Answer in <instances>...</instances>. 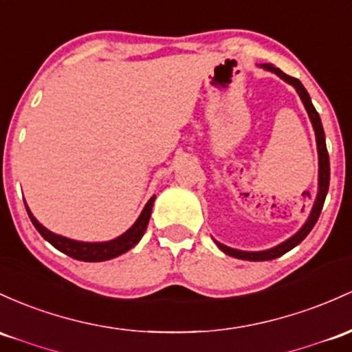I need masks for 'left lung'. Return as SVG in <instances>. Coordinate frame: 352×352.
<instances>
[{
	"label": "left lung",
	"mask_w": 352,
	"mask_h": 352,
	"mask_svg": "<svg viewBox=\"0 0 352 352\" xmlns=\"http://www.w3.org/2000/svg\"><path fill=\"white\" fill-rule=\"evenodd\" d=\"M258 67L264 68L265 72L276 73L280 80H284L285 83L292 85V87L296 88L297 95H299L300 102L304 103V108H306L309 120H311L312 129H314V133H316V144H318V158H319V173H318V195H316L314 206L311 208V214H309V217L306 222H304V226L300 227L292 237L285 239L284 242H280V244H277L276 247H270V249H265V250H256V252L232 249V247L220 244V242H217L214 239V242L217 244L219 249L222 250L223 254H227V256L242 258V261H254V262L272 261V258L284 256L285 252H289V250L294 249L296 245H299L300 242L307 237V234L311 232L312 227L316 226V222H318L320 210H322V206H324V200H326L327 190H329V153H327V148H326V137H324V129H322V123H320V117L318 111H316L314 105H312L311 96H309L307 90L304 88V85L300 83L299 80L285 75L284 72H280V69L274 67V65L264 63V65H258Z\"/></svg>",
	"instance_id": "8db88e82"
}]
</instances>
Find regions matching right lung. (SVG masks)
<instances>
[{
  "label": "right lung",
  "mask_w": 352,
  "mask_h": 352,
  "mask_svg": "<svg viewBox=\"0 0 352 352\" xmlns=\"http://www.w3.org/2000/svg\"><path fill=\"white\" fill-rule=\"evenodd\" d=\"M153 202H155V195L150 197L148 202L145 204L144 210L138 215V219L135 220V223L130 227L126 232H123L118 237L111 239V241L105 242H83V241H75V239L63 237V235L52 232V230L46 229L45 226H41L38 222L36 217L32 214L28 206H26V212H28V217L33 222L34 229L41 234V237L45 241H48L55 249L60 250V252L67 254V256L76 258V261L83 262H102V261H110V258L122 256L126 250H130L140 242V239L144 237L146 226H148L150 214H152Z\"/></svg>",
  "instance_id": "obj_1"
}]
</instances>
